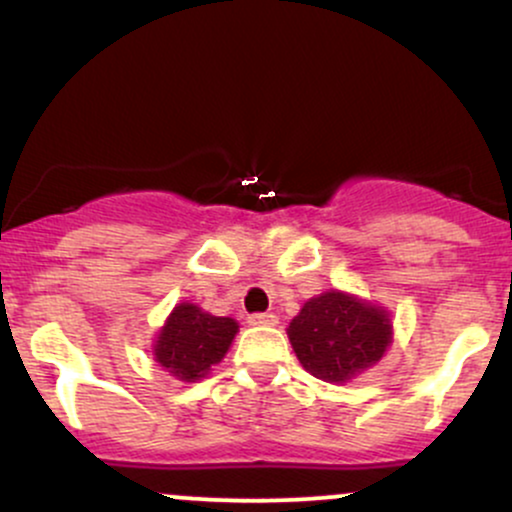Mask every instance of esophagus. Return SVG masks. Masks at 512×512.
<instances>
[{"label":"esophagus","mask_w":512,"mask_h":512,"mask_svg":"<svg viewBox=\"0 0 512 512\" xmlns=\"http://www.w3.org/2000/svg\"><path fill=\"white\" fill-rule=\"evenodd\" d=\"M248 322L257 327H274L279 320H276L274 313H252L248 315Z\"/></svg>","instance_id":"1"}]
</instances>
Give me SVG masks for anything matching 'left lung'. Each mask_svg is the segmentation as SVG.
<instances>
[{"label": "left lung", "instance_id": "8db88e82", "mask_svg": "<svg viewBox=\"0 0 512 512\" xmlns=\"http://www.w3.org/2000/svg\"><path fill=\"white\" fill-rule=\"evenodd\" d=\"M289 339L298 361L315 378L346 383L383 358L392 325L385 310L339 291L310 298L291 320Z\"/></svg>", "mask_w": 512, "mask_h": 512}]
</instances>
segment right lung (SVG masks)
<instances>
[{
  "mask_svg": "<svg viewBox=\"0 0 512 512\" xmlns=\"http://www.w3.org/2000/svg\"><path fill=\"white\" fill-rule=\"evenodd\" d=\"M238 332L231 317H214L192 303H180L158 334L154 354L168 373L185 383L204 378L226 356Z\"/></svg>",
  "mask_w": 512,
  "mask_h": 512,
  "instance_id": "1",
  "label": "right lung"
}]
</instances>
